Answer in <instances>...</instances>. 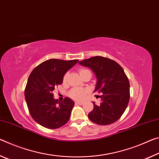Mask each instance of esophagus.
I'll return each mask as SVG.
<instances>
[{
  "label": "esophagus",
  "mask_w": 159,
  "mask_h": 159,
  "mask_svg": "<svg viewBox=\"0 0 159 159\" xmlns=\"http://www.w3.org/2000/svg\"><path fill=\"white\" fill-rule=\"evenodd\" d=\"M75 103L78 104V105H82L83 102H82V101H75Z\"/></svg>",
  "instance_id": "esophagus-1"
}]
</instances>
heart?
I'll return each mask as SVG.
<instances>
[{
	"label": "heart",
	"instance_id": "1",
	"mask_svg": "<svg viewBox=\"0 0 159 159\" xmlns=\"http://www.w3.org/2000/svg\"><path fill=\"white\" fill-rule=\"evenodd\" d=\"M90 72L89 70L87 69H84V68H82L80 69L79 70V73L80 75V76H82L83 74H84L85 72ZM67 75L66 74L63 77V81H66L67 79ZM88 93V91L87 89H82V88H80V87H75L73 89H72L69 92V96L71 97L72 99L74 100H83L84 98L86 97Z\"/></svg>",
	"mask_w": 159,
	"mask_h": 159
}]
</instances>
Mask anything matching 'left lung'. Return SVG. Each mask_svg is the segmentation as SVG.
<instances>
[{
  "label": "left lung",
  "mask_w": 159,
  "mask_h": 159,
  "mask_svg": "<svg viewBox=\"0 0 159 159\" xmlns=\"http://www.w3.org/2000/svg\"><path fill=\"white\" fill-rule=\"evenodd\" d=\"M80 64L89 67L97 78L95 92L101 93V102L96 105L88 117L98 125H106L120 118L129 101V83L123 69L116 61L102 56L83 60Z\"/></svg>",
  "instance_id": "8db88e82"
}]
</instances>
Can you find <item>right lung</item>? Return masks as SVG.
<instances>
[{
  "label": "right lung",
  "instance_id": "right-lung-1",
  "mask_svg": "<svg viewBox=\"0 0 159 159\" xmlns=\"http://www.w3.org/2000/svg\"><path fill=\"white\" fill-rule=\"evenodd\" d=\"M78 60L49 59L36 66L28 78L25 97L31 116L48 129H57L69 120L74 101L68 97L60 102L54 99L53 90L62 83L64 75Z\"/></svg>",
  "mask_w": 159,
  "mask_h": 159
}]
</instances>
